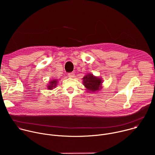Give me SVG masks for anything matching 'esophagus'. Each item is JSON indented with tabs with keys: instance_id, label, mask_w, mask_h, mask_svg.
<instances>
[{
	"instance_id": "34e87169",
	"label": "esophagus",
	"mask_w": 155,
	"mask_h": 155,
	"mask_svg": "<svg viewBox=\"0 0 155 155\" xmlns=\"http://www.w3.org/2000/svg\"><path fill=\"white\" fill-rule=\"evenodd\" d=\"M74 75H75L74 72H70V73L68 74V77H70V78H73V77H74Z\"/></svg>"
}]
</instances>
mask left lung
<instances>
[{
    "label": "left lung",
    "instance_id": "1",
    "mask_svg": "<svg viewBox=\"0 0 155 155\" xmlns=\"http://www.w3.org/2000/svg\"><path fill=\"white\" fill-rule=\"evenodd\" d=\"M83 84L88 91H96L101 89L102 80L93 75H87L83 78Z\"/></svg>",
    "mask_w": 155,
    "mask_h": 155
}]
</instances>
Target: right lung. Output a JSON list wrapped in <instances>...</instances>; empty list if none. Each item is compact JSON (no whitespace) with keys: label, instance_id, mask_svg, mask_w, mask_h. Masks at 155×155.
<instances>
[{"label":"right lung","instance_id":"add662e5","mask_svg":"<svg viewBox=\"0 0 155 155\" xmlns=\"http://www.w3.org/2000/svg\"><path fill=\"white\" fill-rule=\"evenodd\" d=\"M57 83V80H52L51 82H50V84L49 86H48V89L50 90H51L53 87H54L56 86V84Z\"/></svg>","mask_w":155,"mask_h":155}]
</instances>
